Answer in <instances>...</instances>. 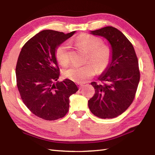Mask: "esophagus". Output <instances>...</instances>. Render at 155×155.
I'll return each instance as SVG.
<instances>
[{"mask_svg": "<svg viewBox=\"0 0 155 155\" xmlns=\"http://www.w3.org/2000/svg\"><path fill=\"white\" fill-rule=\"evenodd\" d=\"M78 85H79V89H81V88L84 86V85H83V84H82V83H78Z\"/></svg>", "mask_w": 155, "mask_h": 155, "instance_id": "34e87169", "label": "esophagus"}]
</instances>
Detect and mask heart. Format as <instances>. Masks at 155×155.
Returning <instances> with one entry per match:
<instances>
[{"label":"heart","mask_w":155,"mask_h":155,"mask_svg":"<svg viewBox=\"0 0 155 155\" xmlns=\"http://www.w3.org/2000/svg\"><path fill=\"white\" fill-rule=\"evenodd\" d=\"M76 43L88 51L87 59H90L94 63L89 62L83 66L70 65L63 70V75L67 78L77 83H85L94 76L99 71L104 70L109 65L111 58L112 51L107 45H101L102 41L92 35L83 34L75 39ZM55 57L59 63L66 65L70 59V44L67 42L61 44L55 50Z\"/></svg>","instance_id":"b5f03b06"}]
</instances>
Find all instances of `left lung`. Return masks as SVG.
Masks as SVG:
<instances>
[{"mask_svg":"<svg viewBox=\"0 0 155 155\" xmlns=\"http://www.w3.org/2000/svg\"><path fill=\"white\" fill-rule=\"evenodd\" d=\"M91 34L109 41L112 58L98 82L91 83L95 94L88 105L98 118H116L127 109L134 98L140 77L137 56L133 45L116 28L106 26L91 31Z\"/></svg>","mask_w":155,"mask_h":155,"instance_id":"obj_1","label":"left lung"}]
</instances>
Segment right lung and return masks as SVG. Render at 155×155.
<instances>
[{"instance_id": "add662e5", "label": "right lung", "mask_w": 155, "mask_h": 155, "mask_svg": "<svg viewBox=\"0 0 155 155\" xmlns=\"http://www.w3.org/2000/svg\"><path fill=\"white\" fill-rule=\"evenodd\" d=\"M75 32L41 31L26 42L18 55L15 69L18 92L28 109L42 119L64 117L68 111L70 96L78 91L68 79L58 81L60 74L55 57L58 46Z\"/></svg>"}]
</instances>
